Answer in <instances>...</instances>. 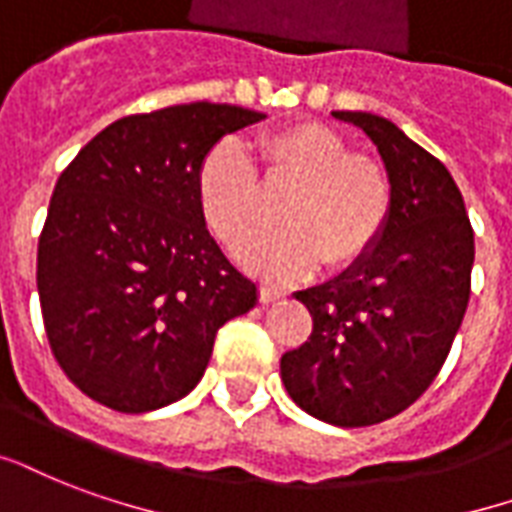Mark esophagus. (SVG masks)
Here are the masks:
<instances>
[{"mask_svg":"<svg viewBox=\"0 0 512 512\" xmlns=\"http://www.w3.org/2000/svg\"><path fill=\"white\" fill-rule=\"evenodd\" d=\"M286 297V291H280L275 286H259V299L261 302H275V299Z\"/></svg>","mask_w":512,"mask_h":512,"instance_id":"obj_1","label":"esophagus"}]
</instances>
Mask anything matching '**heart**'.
Returning <instances> with one entry per match:
<instances>
[{
	"label": "heart",
	"instance_id": "b5f03b06",
	"mask_svg": "<svg viewBox=\"0 0 512 512\" xmlns=\"http://www.w3.org/2000/svg\"><path fill=\"white\" fill-rule=\"evenodd\" d=\"M270 183H297L280 205V229L256 234L242 261L267 278H305L324 261L351 267L375 248L391 215V183L378 161L351 153L332 126L297 121L259 137ZM197 197L215 237L237 248L264 215L261 183L251 156L237 140H221L197 169Z\"/></svg>",
	"mask_w": 512,
	"mask_h": 512
}]
</instances>
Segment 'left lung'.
Segmentation results:
<instances>
[{"label": "left lung", "mask_w": 512, "mask_h": 512, "mask_svg": "<svg viewBox=\"0 0 512 512\" xmlns=\"http://www.w3.org/2000/svg\"><path fill=\"white\" fill-rule=\"evenodd\" d=\"M332 115L375 142L391 215L367 256L297 291L313 332L283 353L280 378L305 413L351 429L394 418L432 386L470 302L475 237L443 161L388 118Z\"/></svg>", "instance_id": "1"}]
</instances>
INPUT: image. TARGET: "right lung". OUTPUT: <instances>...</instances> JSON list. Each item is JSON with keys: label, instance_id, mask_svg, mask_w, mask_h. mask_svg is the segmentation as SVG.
<instances>
[{"label": "right lung", "instance_id": "obj_1", "mask_svg": "<svg viewBox=\"0 0 512 512\" xmlns=\"http://www.w3.org/2000/svg\"><path fill=\"white\" fill-rule=\"evenodd\" d=\"M261 118L213 102L126 115L56 180L37 245L42 321L64 375L99 405L148 413L183 399L218 329L259 302L207 232L197 169Z\"/></svg>", "mask_w": 512, "mask_h": 512}]
</instances>
